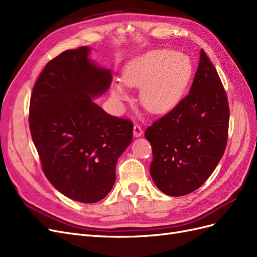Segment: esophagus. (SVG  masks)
<instances>
[{
  "mask_svg": "<svg viewBox=\"0 0 257 257\" xmlns=\"http://www.w3.org/2000/svg\"><path fill=\"white\" fill-rule=\"evenodd\" d=\"M133 132H134V136H135V137H139V136L143 135V128H142L141 125H139L138 123H135V124H134V130H133Z\"/></svg>",
  "mask_w": 257,
  "mask_h": 257,
  "instance_id": "esophagus-1",
  "label": "esophagus"
}]
</instances>
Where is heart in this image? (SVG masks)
Masks as SVG:
<instances>
[{"label":"heart","instance_id":"heart-1","mask_svg":"<svg viewBox=\"0 0 257 257\" xmlns=\"http://www.w3.org/2000/svg\"><path fill=\"white\" fill-rule=\"evenodd\" d=\"M192 72V62L184 54L160 49L132 61L123 72L122 80L128 87L142 88L141 102L147 110L162 113L180 100ZM111 93L116 99L127 98L126 90L118 82L112 83Z\"/></svg>","mask_w":257,"mask_h":257}]
</instances>
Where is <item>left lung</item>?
Segmentation results:
<instances>
[{
    "label": "left lung",
    "mask_w": 257,
    "mask_h": 257,
    "mask_svg": "<svg viewBox=\"0 0 257 257\" xmlns=\"http://www.w3.org/2000/svg\"><path fill=\"white\" fill-rule=\"evenodd\" d=\"M228 123L226 92L201 49L189 94L145 132L153 154L150 174L159 190L183 196L200 188L223 157Z\"/></svg>",
    "instance_id": "left-lung-1"
}]
</instances>
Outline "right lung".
Instances as JSON below:
<instances>
[{"mask_svg": "<svg viewBox=\"0 0 257 257\" xmlns=\"http://www.w3.org/2000/svg\"><path fill=\"white\" fill-rule=\"evenodd\" d=\"M89 51L65 50L46 64L31 94L29 125L49 182L68 198L92 204L112 189L134 125L93 102L112 77L92 63Z\"/></svg>", "mask_w": 257, "mask_h": 257, "instance_id": "right-lung-1", "label": "right lung"}]
</instances>
